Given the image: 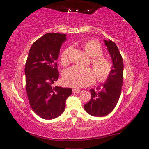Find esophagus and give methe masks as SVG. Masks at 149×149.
Wrapping results in <instances>:
<instances>
[{
	"label": "esophagus",
	"instance_id": "34e87169",
	"mask_svg": "<svg viewBox=\"0 0 149 149\" xmlns=\"http://www.w3.org/2000/svg\"><path fill=\"white\" fill-rule=\"evenodd\" d=\"M81 91V90L80 89H78V88H73L72 89V92L74 93H80Z\"/></svg>",
	"mask_w": 149,
	"mask_h": 149
}]
</instances>
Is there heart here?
I'll use <instances>...</instances> for the list:
<instances>
[{
    "label": "heart",
    "instance_id": "b5f03b06",
    "mask_svg": "<svg viewBox=\"0 0 149 149\" xmlns=\"http://www.w3.org/2000/svg\"><path fill=\"white\" fill-rule=\"evenodd\" d=\"M86 53L91 57V63L93 70L90 68L72 66L64 72L63 80L68 86L80 88L88 86L96 79L97 81L104 82L109 77L112 72V63L108 58L103 56L102 47L98 42L89 40L84 45ZM71 48L68 47L61 54V63L63 65L69 63V54Z\"/></svg>",
    "mask_w": 149,
    "mask_h": 149
}]
</instances>
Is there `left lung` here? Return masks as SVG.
<instances>
[{
    "label": "left lung",
    "mask_w": 149,
    "mask_h": 149,
    "mask_svg": "<svg viewBox=\"0 0 149 149\" xmlns=\"http://www.w3.org/2000/svg\"><path fill=\"white\" fill-rule=\"evenodd\" d=\"M113 63L112 72L102 87L91 89V98L84 109L93 116H104L113 111L121 93L123 79V62L116 45L111 40H104Z\"/></svg>",
    "instance_id": "8db88e82"
}]
</instances>
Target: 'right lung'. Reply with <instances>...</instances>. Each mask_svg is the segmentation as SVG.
Instances as JSON below:
<instances>
[{"label":"right lung","instance_id":"right-lung-1","mask_svg":"<svg viewBox=\"0 0 149 149\" xmlns=\"http://www.w3.org/2000/svg\"><path fill=\"white\" fill-rule=\"evenodd\" d=\"M65 40V34L44 35L33 44L26 63V90L30 105L43 119L60 116L72 94L70 88L53 86L59 77L56 60Z\"/></svg>","mask_w":149,"mask_h":149}]
</instances>
